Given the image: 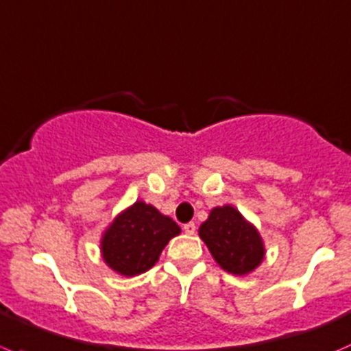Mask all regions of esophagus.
<instances>
[{"mask_svg": "<svg viewBox=\"0 0 351 351\" xmlns=\"http://www.w3.org/2000/svg\"><path fill=\"white\" fill-rule=\"evenodd\" d=\"M182 228L187 235H194V232H196V225H194V221H189V223L184 225Z\"/></svg>", "mask_w": 351, "mask_h": 351, "instance_id": "esophagus-1", "label": "esophagus"}]
</instances>
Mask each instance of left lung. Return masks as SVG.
<instances>
[{
  "label": "left lung",
  "mask_w": 351,
  "mask_h": 351,
  "mask_svg": "<svg viewBox=\"0 0 351 351\" xmlns=\"http://www.w3.org/2000/svg\"><path fill=\"white\" fill-rule=\"evenodd\" d=\"M199 237L215 261L232 275H247L265 258L259 232L228 204L211 210L208 220L199 227Z\"/></svg>",
  "instance_id": "1"
}]
</instances>
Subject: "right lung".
I'll use <instances>...</instances> for the list:
<instances>
[{"mask_svg": "<svg viewBox=\"0 0 351 351\" xmlns=\"http://www.w3.org/2000/svg\"><path fill=\"white\" fill-rule=\"evenodd\" d=\"M180 227L152 204L136 201L119 215L104 234L102 258L124 276L148 271Z\"/></svg>", "mask_w": 351, "mask_h": 351, "instance_id": "obj_1", "label": "right lung"}]
</instances>
